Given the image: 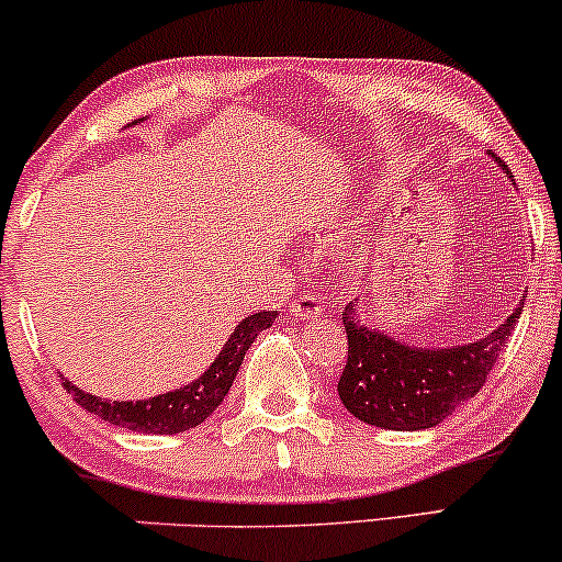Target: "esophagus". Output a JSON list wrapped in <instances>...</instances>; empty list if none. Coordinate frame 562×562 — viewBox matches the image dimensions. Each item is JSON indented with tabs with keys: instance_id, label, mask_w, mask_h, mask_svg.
Here are the masks:
<instances>
[{
	"instance_id": "obj_1",
	"label": "esophagus",
	"mask_w": 562,
	"mask_h": 562,
	"mask_svg": "<svg viewBox=\"0 0 562 562\" xmlns=\"http://www.w3.org/2000/svg\"><path fill=\"white\" fill-rule=\"evenodd\" d=\"M290 314H293L295 319H314L322 314V306L317 299H312V295H301V299L290 303Z\"/></svg>"
}]
</instances>
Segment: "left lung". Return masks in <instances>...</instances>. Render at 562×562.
Returning <instances> with one entry per match:
<instances>
[{
    "mask_svg": "<svg viewBox=\"0 0 562 562\" xmlns=\"http://www.w3.org/2000/svg\"><path fill=\"white\" fill-rule=\"evenodd\" d=\"M502 171L509 173L505 166ZM524 301L526 295L502 325L473 344L415 346L367 325L359 317L362 299H353L344 308L348 359L338 380L340 402L357 420L383 430L434 428L486 383L507 335L518 325Z\"/></svg>",
    "mask_w": 562,
    "mask_h": 562,
    "instance_id": "1",
    "label": "left lung"
}]
</instances>
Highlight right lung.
<instances>
[{
	"label": "right lung",
	"instance_id": "add662e5",
	"mask_svg": "<svg viewBox=\"0 0 562 562\" xmlns=\"http://www.w3.org/2000/svg\"><path fill=\"white\" fill-rule=\"evenodd\" d=\"M277 312H256L248 314L235 333L224 340V348L218 357L211 362L203 375H198L192 383L173 389L169 393H158L150 398H137V402H111V398L92 396L66 380V389L74 396L76 404L92 412L100 420L119 425V428L137 430V434H156V436H173L184 430L198 428L200 423L209 420L216 412V406L224 402L232 383H235L237 370H240L245 351L256 340V335L267 327H272Z\"/></svg>",
	"mask_w": 562,
	"mask_h": 562
}]
</instances>
